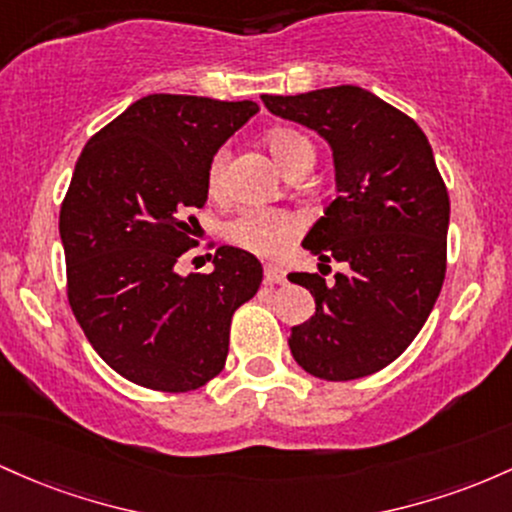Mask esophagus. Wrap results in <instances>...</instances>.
I'll list each match as a JSON object with an SVG mask.
<instances>
[{
	"mask_svg": "<svg viewBox=\"0 0 512 512\" xmlns=\"http://www.w3.org/2000/svg\"><path fill=\"white\" fill-rule=\"evenodd\" d=\"M266 283L271 285H283L285 283V271L280 266H275V263H266Z\"/></svg>",
	"mask_w": 512,
	"mask_h": 512,
	"instance_id": "1",
	"label": "esophagus"
}]
</instances>
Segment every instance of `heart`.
<instances>
[{"label": "heart", "mask_w": 512, "mask_h": 512, "mask_svg": "<svg viewBox=\"0 0 512 512\" xmlns=\"http://www.w3.org/2000/svg\"><path fill=\"white\" fill-rule=\"evenodd\" d=\"M266 142L275 157V162L283 166L287 174L300 164H314V147L302 132L278 128L268 132ZM225 171L227 149H217L208 166L210 193L222 191V186H225ZM300 229L302 217L295 215V212L251 205V208L239 210L232 220H227L225 237L229 244L239 246V249L244 251H251V254L273 256L278 254V251H283L285 246L300 234Z\"/></svg>", "instance_id": "heart-1"}]
</instances>
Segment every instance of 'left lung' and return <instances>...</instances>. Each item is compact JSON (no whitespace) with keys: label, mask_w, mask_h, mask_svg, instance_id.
Here are the masks:
<instances>
[{"label":"left lung","mask_w":512,"mask_h":512,"mask_svg":"<svg viewBox=\"0 0 512 512\" xmlns=\"http://www.w3.org/2000/svg\"><path fill=\"white\" fill-rule=\"evenodd\" d=\"M261 99L317 130L336 164L338 195L302 241L319 273L287 275L317 302L312 319L292 326V358L326 382L375 375L423 329L447 271L450 195L426 132L350 84ZM333 260L347 271L326 281Z\"/></svg>","instance_id":"obj_1"}]
</instances>
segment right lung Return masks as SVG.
Wrapping results in <instances>:
<instances>
[{
    "label": "right lung",
    "mask_w": 512,
    "mask_h": 512,
    "mask_svg": "<svg viewBox=\"0 0 512 512\" xmlns=\"http://www.w3.org/2000/svg\"><path fill=\"white\" fill-rule=\"evenodd\" d=\"M256 113L149 94L79 154L60 208L67 300L96 353L140 387L193 392L220 375L234 312L261 285V261L237 246L217 249L212 273H176L198 244L210 159Z\"/></svg>",
    "instance_id": "obj_1"
}]
</instances>
